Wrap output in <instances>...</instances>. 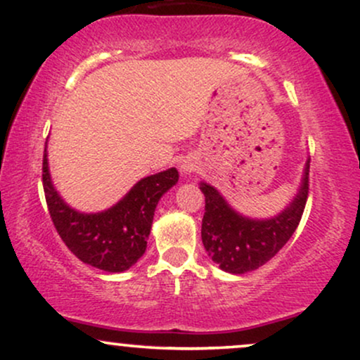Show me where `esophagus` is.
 Masks as SVG:
<instances>
[{
	"label": "esophagus",
	"mask_w": 360,
	"mask_h": 360,
	"mask_svg": "<svg viewBox=\"0 0 360 360\" xmlns=\"http://www.w3.org/2000/svg\"><path fill=\"white\" fill-rule=\"evenodd\" d=\"M181 169H183V172H186V174L196 172L198 171V161L194 158H186L183 164H181Z\"/></svg>",
	"instance_id": "obj_1"
}]
</instances>
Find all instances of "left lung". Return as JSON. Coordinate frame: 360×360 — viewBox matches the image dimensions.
Listing matches in <instances>:
<instances>
[{
    "label": "left lung",
    "instance_id": "1",
    "mask_svg": "<svg viewBox=\"0 0 360 360\" xmlns=\"http://www.w3.org/2000/svg\"><path fill=\"white\" fill-rule=\"evenodd\" d=\"M309 169L310 161H307L304 183L292 205L276 218L265 221L243 218L226 205L213 186L201 184L206 201L202 245L221 270L236 275L257 270L287 245L300 223L309 198Z\"/></svg>",
    "mask_w": 360,
    "mask_h": 360
}]
</instances>
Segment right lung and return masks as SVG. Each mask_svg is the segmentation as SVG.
<instances>
[{"mask_svg": "<svg viewBox=\"0 0 360 360\" xmlns=\"http://www.w3.org/2000/svg\"><path fill=\"white\" fill-rule=\"evenodd\" d=\"M174 167L141 179L114 207L82 214L62 201L51 184L46 149L43 153V191L56 233L77 258L101 270L124 271L144 255L158 201L177 183Z\"/></svg>", "mask_w": 360, "mask_h": 360, "instance_id": "add662e5", "label": "right lung"}]
</instances>
